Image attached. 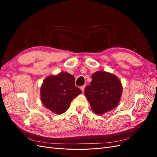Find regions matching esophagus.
Instances as JSON below:
<instances>
[{"instance_id": "esophagus-1", "label": "esophagus", "mask_w": 157, "mask_h": 157, "mask_svg": "<svg viewBox=\"0 0 157 157\" xmlns=\"http://www.w3.org/2000/svg\"><path fill=\"white\" fill-rule=\"evenodd\" d=\"M84 88H85V86H84H84H82L81 87H80V90H82V92L84 91Z\"/></svg>"}]
</instances>
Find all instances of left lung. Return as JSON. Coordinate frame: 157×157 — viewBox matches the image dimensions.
Returning a JSON list of instances; mask_svg holds the SVG:
<instances>
[{"mask_svg": "<svg viewBox=\"0 0 157 157\" xmlns=\"http://www.w3.org/2000/svg\"><path fill=\"white\" fill-rule=\"evenodd\" d=\"M122 86L116 75L105 71H97L92 75L90 85L84 94L93 112L103 115L115 109L121 100Z\"/></svg>", "mask_w": 157, "mask_h": 157, "instance_id": "8db88e82", "label": "left lung"}]
</instances>
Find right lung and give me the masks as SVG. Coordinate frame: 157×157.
<instances>
[{
    "mask_svg": "<svg viewBox=\"0 0 157 157\" xmlns=\"http://www.w3.org/2000/svg\"><path fill=\"white\" fill-rule=\"evenodd\" d=\"M81 93L75 86L74 76L67 72L46 77L40 88L42 104L58 115L67 111L73 99Z\"/></svg>",
    "mask_w": 157,
    "mask_h": 157,
    "instance_id": "right-lung-1",
    "label": "right lung"
}]
</instances>
